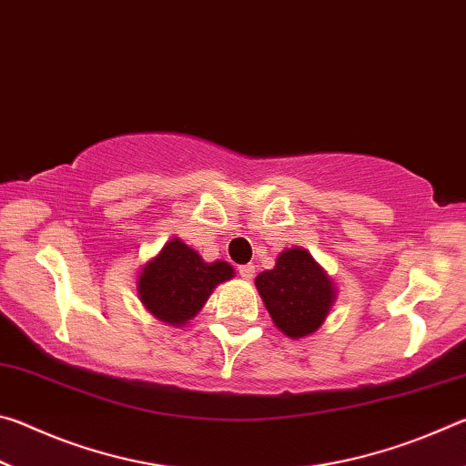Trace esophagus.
Instances as JSON below:
<instances>
[{
  "label": "esophagus",
  "mask_w": 466,
  "mask_h": 466,
  "mask_svg": "<svg viewBox=\"0 0 466 466\" xmlns=\"http://www.w3.org/2000/svg\"><path fill=\"white\" fill-rule=\"evenodd\" d=\"M238 273H240L242 279L248 281V279H252V275H255V265H250V263L248 265H240L238 267Z\"/></svg>",
  "instance_id": "1"
}]
</instances>
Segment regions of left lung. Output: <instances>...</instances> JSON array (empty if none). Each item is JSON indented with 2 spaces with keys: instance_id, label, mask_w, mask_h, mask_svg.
I'll return each instance as SVG.
<instances>
[{
  "instance_id": "8db88e82",
  "label": "left lung",
  "mask_w": 466,
  "mask_h": 466,
  "mask_svg": "<svg viewBox=\"0 0 466 466\" xmlns=\"http://www.w3.org/2000/svg\"><path fill=\"white\" fill-rule=\"evenodd\" d=\"M255 286L275 327L289 339L317 333L337 298L333 279L302 247L283 248L273 269L257 275Z\"/></svg>"
}]
</instances>
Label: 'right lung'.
<instances>
[{"label": "right lung", "mask_w": 466, "mask_h": 466, "mask_svg": "<svg viewBox=\"0 0 466 466\" xmlns=\"http://www.w3.org/2000/svg\"><path fill=\"white\" fill-rule=\"evenodd\" d=\"M232 278L230 263H205L199 252L172 236L156 257L141 265L137 296L154 319L170 327H185L199 314L219 283Z\"/></svg>", "instance_id": "1"}]
</instances>
